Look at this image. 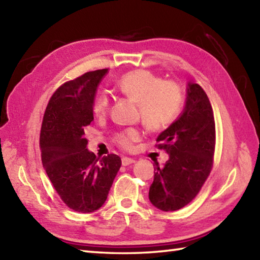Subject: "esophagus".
Instances as JSON below:
<instances>
[{
    "label": "esophagus",
    "mask_w": 260,
    "mask_h": 260,
    "mask_svg": "<svg viewBox=\"0 0 260 260\" xmlns=\"http://www.w3.org/2000/svg\"><path fill=\"white\" fill-rule=\"evenodd\" d=\"M135 161L133 158H131V157H123L121 158V164L124 165V167H127V165H129V164H133Z\"/></svg>",
    "instance_id": "esophagus-1"
}]
</instances>
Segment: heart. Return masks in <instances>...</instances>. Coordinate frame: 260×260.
<instances>
[{
    "mask_svg": "<svg viewBox=\"0 0 260 260\" xmlns=\"http://www.w3.org/2000/svg\"><path fill=\"white\" fill-rule=\"evenodd\" d=\"M116 90L139 105L141 117L148 129L163 131L178 117L183 96L178 85L172 81H163L148 70H133L121 76L115 85ZM109 99L102 93L93 103V113L102 116L108 108ZM140 139L136 129H128L116 136V141L123 148L128 150L132 143Z\"/></svg>",
    "mask_w": 260,
    "mask_h": 260,
    "instance_id": "obj_1",
    "label": "heart"
}]
</instances>
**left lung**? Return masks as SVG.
I'll return each mask as SVG.
<instances>
[{"label": "left lung", "mask_w": 260, "mask_h": 260, "mask_svg": "<svg viewBox=\"0 0 260 260\" xmlns=\"http://www.w3.org/2000/svg\"><path fill=\"white\" fill-rule=\"evenodd\" d=\"M156 142L169 154V159L163 168L155 164L148 199L162 211H175L196 198L212 169L214 117L200 85L187 82L183 110Z\"/></svg>", "instance_id": "8db88e82"}]
</instances>
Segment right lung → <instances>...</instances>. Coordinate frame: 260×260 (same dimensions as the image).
Segmentation results:
<instances>
[{
	"label": "right lung",
	"instance_id": "1",
	"mask_svg": "<svg viewBox=\"0 0 260 260\" xmlns=\"http://www.w3.org/2000/svg\"><path fill=\"white\" fill-rule=\"evenodd\" d=\"M107 69L90 71L59 87L49 101L40 134L42 164L61 200L90 213L105 203L120 169L118 155L88 151L85 129L93 120L97 88Z\"/></svg>",
	"mask_w": 260,
	"mask_h": 260
}]
</instances>
